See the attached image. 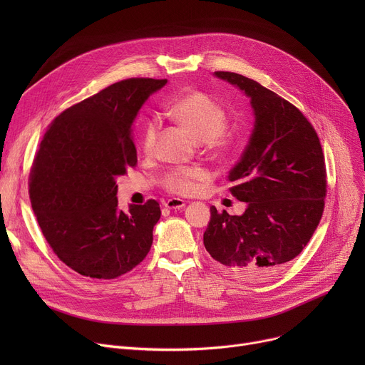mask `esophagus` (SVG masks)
<instances>
[{"label": "esophagus", "instance_id": "1", "mask_svg": "<svg viewBox=\"0 0 365 365\" xmlns=\"http://www.w3.org/2000/svg\"><path fill=\"white\" fill-rule=\"evenodd\" d=\"M185 200H180V198H170L167 201H164V207L170 208V210H176V208H182L185 207Z\"/></svg>", "mask_w": 365, "mask_h": 365}]
</instances>
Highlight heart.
<instances>
[{
  "instance_id": "1",
  "label": "heart",
  "mask_w": 365,
  "mask_h": 365,
  "mask_svg": "<svg viewBox=\"0 0 365 365\" xmlns=\"http://www.w3.org/2000/svg\"><path fill=\"white\" fill-rule=\"evenodd\" d=\"M171 117L194 133L208 150H226L235 142V131L227 127L226 109L204 91H190L179 98L170 108ZM160 131L158 117H149L142 128L140 143L146 153L155 148ZM207 178V171L200 165L173 167L164 173L161 185L171 194H192L197 183Z\"/></svg>"
}]
</instances>
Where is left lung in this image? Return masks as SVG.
Masks as SVG:
<instances>
[{"instance_id":"left-lung-1","label":"left lung","mask_w":365,"mask_h":365,"mask_svg":"<svg viewBox=\"0 0 365 365\" xmlns=\"http://www.w3.org/2000/svg\"><path fill=\"white\" fill-rule=\"evenodd\" d=\"M240 87L256 123L240 163L229 171L231 194L247 202L242 216L212 207L204 245L232 275L272 277L302 253L322 217L327 171L318 134L289 101L235 72H215Z\"/></svg>"}]
</instances>
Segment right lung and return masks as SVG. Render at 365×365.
<instances>
[{"mask_svg":"<svg viewBox=\"0 0 365 365\" xmlns=\"http://www.w3.org/2000/svg\"><path fill=\"white\" fill-rule=\"evenodd\" d=\"M167 80L128 78L65 109L48 125L29 173V198L54 255L75 272L115 279L149 253L160 204L118 208L115 182L136 167L131 124Z\"/></svg>","mask_w":365,"mask_h":365,"instance_id":"right-lung-1","label":"right lung"}]
</instances>
